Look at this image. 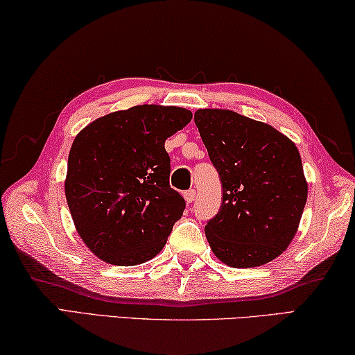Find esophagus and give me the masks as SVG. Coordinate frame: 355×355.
<instances>
[{
	"mask_svg": "<svg viewBox=\"0 0 355 355\" xmlns=\"http://www.w3.org/2000/svg\"><path fill=\"white\" fill-rule=\"evenodd\" d=\"M184 198H185V201H187V202H193L195 198H196V191H195L193 189L187 190V191H185V193H184Z\"/></svg>",
	"mask_w": 355,
	"mask_h": 355,
	"instance_id": "esophagus-1",
	"label": "esophagus"
}]
</instances>
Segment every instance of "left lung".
<instances>
[{"mask_svg": "<svg viewBox=\"0 0 355 355\" xmlns=\"http://www.w3.org/2000/svg\"><path fill=\"white\" fill-rule=\"evenodd\" d=\"M195 124L223 191L220 211L205 228L214 254L237 269L280 257L309 195L295 144L272 125L231 110H198Z\"/></svg>", "mask_w": 355, "mask_h": 355, "instance_id": "1", "label": "left lung"}]
</instances>
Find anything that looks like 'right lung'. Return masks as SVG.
<instances>
[{
	"label": "right lung",
	"mask_w": 355,
	"mask_h": 355,
	"mask_svg": "<svg viewBox=\"0 0 355 355\" xmlns=\"http://www.w3.org/2000/svg\"><path fill=\"white\" fill-rule=\"evenodd\" d=\"M191 113L138 105L96 119L75 137L66 198L75 228L92 253L114 266H137L164 248L185 200L170 187L165 139Z\"/></svg>",
	"instance_id": "obj_1"
}]
</instances>
